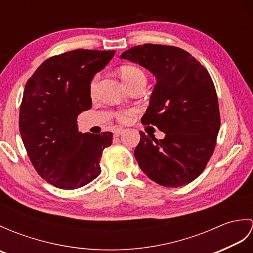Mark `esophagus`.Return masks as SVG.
<instances>
[{
	"label": "esophagus",
	"instance_id": "obj_1",
	"mask_svg": "<svg viewBox=\"0 0 253 253\" xmlns=\"http://www.w3.org/2000/svg\"><path fill=\"white\" fill-rule=\"evenodd\" d=\"M123 132H124V129H123V128H117V129H115V130H114V136H115V137L121 136Z\"/></svg>",
	"mask_w": 253,
	"mask_h": 253
}]
</instances>
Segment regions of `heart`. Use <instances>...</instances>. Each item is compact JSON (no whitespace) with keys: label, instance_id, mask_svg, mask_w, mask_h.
<instances>
[{"label":"heart","instance_id":"b5f03b06","mask_svg":"<svg viewBox=\"0 0 253 253\" xmlns=\"http://www.w3.org/2000/svg\"><path fill=\"white\" fill-rule=\"evenodd\" d=\"M120 75L123 79V82L125 83L127 87H130L131 84H136L139 80H146V75L141 71L140 68L133 65H124L120 68ZM96 80L98 77H94L92 82L90 84V93L93 94L94 88L96 84ZM135 111L133 110H124L117 112L115 114L116 120L120 123H129L132 118V115Z\"/></svg>","mask_w":253,"mask_h":253}]
</instances>
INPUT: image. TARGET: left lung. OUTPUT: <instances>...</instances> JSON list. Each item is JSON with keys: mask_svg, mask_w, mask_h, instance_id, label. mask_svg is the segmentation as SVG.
Returning <instances> with one entry per match:
<instances>
[{"mask_svg": "<svg viewBox=\"0 0 253 253\" xmlns=\"http://www.w3.org/2000/svg\"><path fill=\"white\" fill-rule=\"evenodd\" d=\"M121 58L146 67L157 77L141 122L165 132L158 140L140 131L135 158L150 179L165 187L190 184L206 169L221 125L217 94L207 68L173 45L133 46Z\"/></svg>", "mask_w": 253, "mask_h": 253, "instance_id": "8db88e82", "label": "left lung"}]
</instances>
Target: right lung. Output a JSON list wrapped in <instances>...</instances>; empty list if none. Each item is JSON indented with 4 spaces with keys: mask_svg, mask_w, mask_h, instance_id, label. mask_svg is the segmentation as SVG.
Returning <instances> with one entry per match:
<instances>
[{
    "mask_svg": "<svg viewBox=\"0 0 253 253\" xmlns=\"http://www.w3.org/2000/svg\"><path fill=\"white\" fill-rule=\"evenodd\" d=\"M115 51L78 49L49 57L28 79L19 111V131L37 173L73 190L101 173L102 152L113 133H82L77 117L92 105L90 84Z\"/></svg>",
    "mask_w": 253,
    "mask_h": 253,
    "instance_id": "add662e5",
    "label": "right lung"
}]
</instances>
